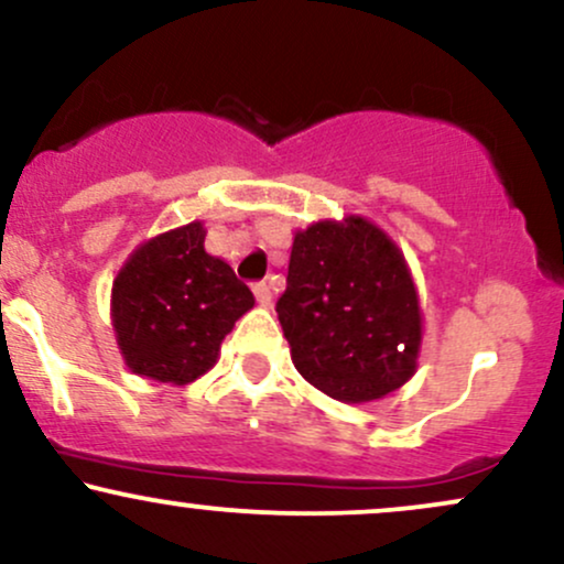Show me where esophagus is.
Returning a JSON list of instances; mask_svg holds the SVG:
<instances>
[{"label": "esophagus", "instance_id": "obj_1", "mask_svg": "<svg viewBox=\"0 0 564 564\" xmlns=\"http://www.w3.org/2000/svg\"><path fill=\"white\" fill-rule=\"evenodd\" d=\"M254 296L260 302V307H270L273 304V289H270V283H254Z\"/></svg>", "mask_w": 564, "mask_h": 564}]
</instances>
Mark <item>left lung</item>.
Returning <instances> with one entry per match:
<instances>
[{
	"label": "left lung",
	"mask_w": 564,
	"mask_h": 564,
	"mask_svg": "<svg viewBox=\"0 0 564 564\" xmlns=\"http://www.w3.org/2000/svg\"><path fill=\"white\" fill-rule=\"evenodd\" d=\"M278 321L315 390L373 403L416 373L424 315L403 249L368 217L318 219L294 232Z\"/></svg>",
	"instance_id": "1"
}]
</instances>
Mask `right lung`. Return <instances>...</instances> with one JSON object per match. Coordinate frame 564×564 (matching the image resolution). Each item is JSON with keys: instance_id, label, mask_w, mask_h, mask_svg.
<instances>
[{"instance_id": "add662e5", "label": "right lung", "mask_w": 564, "mask_h": 564, "mask_svg": "<svg viewBox=\"0 0 564 564\" xmlns=\"http://www.w3.org/2000/svg\"><path fill=\"white\" fill-rule=\"evenodd\" d=\"M200 219L142 241L111 289V326L124 366L183 387L217 364L223 339L254 307V294L223 257L204 249Z\"/></svg>"}]
</instances>
